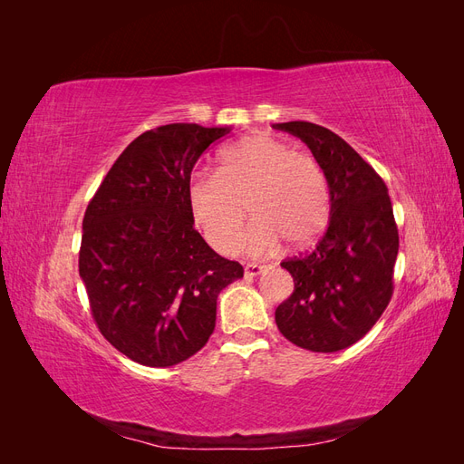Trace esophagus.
Wrapping results in <instances>:
<instances>
[{
	"instance_id": "1",
	"label": "esophagus",
	"mask_w": 464,
	"mask_h": 464,
	"mask_svg": "<svg viewBox=\"0 0 464 464\" xmlns=\"http://www.w3.org/2000/svg\"><path fill=\"white\" fill-rule=\"evenodd\" d=\"M265 271H266V266H263V265H256V263H247V265L244 266V275H246V276H249V278L259 276V275H263Z\"/></svg>"
}]
</instances>
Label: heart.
I'll list each match as a JSON object with an SVG mask.
<instances>
[{
	"label": "heart",
	"instance_id": "b5f03b06",
	"mask_svg": "<svg viewBox=\"0 0 464 464\" xmlns=\"http://www.w3.org/2000/svg\"><path fill=\"white\" fill-rule=\"evenodd\" d=\"M186 195L193 222L224 254L236 247L246 207L254 220L240 249L256 257L273 254L280 237L290 246L310 244L329 218V186L319 162L265 133L222 149L217 172H195Z\"/></svg>",
	"mask_w": 464,
	"mask_h": 464
}]
</instances>
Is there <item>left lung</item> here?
<instances>
[{"label":"left lung","mask_w":464,"mask_h":464,"mask_svg":"<svg viewBox=\"0 0 464 464\" xmlns=\"http://www.w3.org/2000/svg\"><path fill=\"white\" fill-rule=\"evenodd\" d=\"M300 137L329 186V227L314 249L280 263L294 278L276 307L278 331L312 353L358 343L392 296L399 232L385 181L343 137L310 121L273 123Z\"/></svg>","instance_id":"left-lung-1"}]
</instances>
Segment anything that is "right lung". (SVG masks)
Instances as JSON below:
<instances>
[{"mask_svg":"<svg viewBox=\"0 0 464 464\" xmlns=\"http://www.w3.org/2000/svg\"><path fill=\"white\" fill-rule=\"evenodd\" d=\"M232 128L170 123L120 154L82 218L79 275L104 339L149 368L188 360L215 331L217 298L244 276L193 227L195 162Z\"/></svg>","mask_w":464,"mask_h":464,"instance_id":"right-lung-1","label":"right lung"}]
</instances>
